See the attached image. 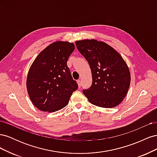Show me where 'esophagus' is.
<instances>
[{
  "label": "esophagus",
  "instance_id": "34e87169",
  "mask_svg": "<svg viewBox=\"0 0 157 157\" xmlns=\"http://www.w3.org/2000/svg\"><path fill=\"white\" fill-rule=\"evenodd\" d=\"M77 83H78V87H79V88L81 87V85H82L81 80H77Z\"/></svg>",
  "mask_w": 157,
  "mask_h": 157
}]
</instances>
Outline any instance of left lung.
I'll list each match as a JSON object with an SVG mask.
<instances>
[{
    "instance_id": "1",
    "label": "left lung",
    "mask_w": 157,
    "mask_h": 157,
    "mask_svg": "<svg viewBox=\"0 0 157 157\" xmlns=\"http://www.w3.org/2000/svg\"><path fill=\"white\" fill-rule=\"evenodd\" d=\"M75 44L92 71L91 86L82 91L88 101L103 108L120 104L130 84V71L121 56L111 46L96 40H78Z\"/></svg>"
}]
</instances>
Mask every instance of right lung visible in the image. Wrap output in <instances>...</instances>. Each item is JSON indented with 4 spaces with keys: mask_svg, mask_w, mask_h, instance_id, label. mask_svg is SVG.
<instances>
[{
    "mask_svg": "<svg viewBox=\"0 0 157 157\" xmlns=\"http://www.w3.org/2000/svg\"><path fill=\"white\" fill-rule=\"evenodd\" d=\"M75 50L73 43L58 41L42 50L33 61L27 78V88L34 105L45 112H54L68 104L78 88L67 61Z\"/></svg>",
    "mask_w": 157,
    "mask_h": 157,
    "instance_id": "obj_1",
    "label": "right lung"
}]
</instances>
